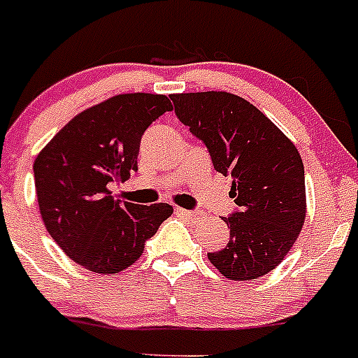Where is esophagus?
Masks as SVG:
<instances>
[{
    "instance_id": "1",
    "label": "esophagus",
    "mask_w": 358,
    "mask_h": 358,
    "mask_svg": "<svg viewBox=\"0 0 358 358\" xmlns=\"http://www.w3.org/2000/svg\"><path fill=\"white\" fill-rule=\"evenodd\" d=\"M176 211L179 213V215L186 216V218H188V220H196V218H201V216H202V213H199V211H189V209H185V208H177Z\"/></svg>"
}]
</instances>
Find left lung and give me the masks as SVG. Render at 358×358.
<instances>
[{
    "label": "left lung",
    "instance_id": "obj_1",
    "mask_svg": "<svg viewBox=\"0 0 358 358\" xmlns=\"http://www.w3.org/2000/svg\"><path fill=\"white\" fill-rule=\"evenodd\" d=\"M176 113L206 143L215 170L231 173L238 211L225 248L208 254L231 280L262 277L284 261L306 224L303 162L266 115L229 92L172 94Z\"/></svg>",
    "mask_w": 358,
    "mask_h": 358
}]
</instances>
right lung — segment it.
Masks as SVG:
<instances>
[{"instance_id":"1","label":"right lung","mask_w":358,"mask_h":358,"mask_svg":"<svg viewBox=\"0 0 358 358\" xmlns=\"http://www.w3.org/2000/svg\"><path fill=\"white\" fill-rule=\"evenodd\" d=\"M172 111L163 94H119L69 120L38 152L35 192L42 222L58 247L85 270L119 273L143 254L145 241L173 213L111 196L110 182L138 170L147 127Z\"/></svg>"}]
</instances>
